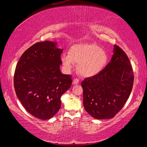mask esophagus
Listing matches in <instances>:
<instances>
[{"instance_id": "esophagus-1", "label": "esophagus", "mask_w": 147, "mask_h": 147, "mask_svg": "<svg viewBox=\"0 0 147 147\" xmlns=\"http://www.w3.org/2000/svg\"><path fill=\"white\" fill-rule=\"evenodd\" d=\"M79 83V80L78 79H74L73 80V84H78Z\"/></svg>"}]
</instances>
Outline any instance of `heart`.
I'll list each match as a JSON object with an SVG mask.
<instances>
[{
  "label": "heart",
  "mask_w": 147,
  "mask_h": 147,
  "mask_svg": "<svg viewBox=\"0 0 147 147\" xmlns=\"http://www.w3.org/2000/svg\"><path fill=\"white\" fill-rule=\"evenodd\" d=\"M108 54L96 44L79 42L72 45L69 53H64L61 61L67 71L73 68L74 63H78V71L84 78H91L99 74L107 64Z\"/></svg>",
  "instance_id": "obj_1"
}]
</instances>
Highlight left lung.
<instances>
[{"mask_svg":"<svg viewBox=\"0 0 147 147\" xmlns=\"http://www.w3.org/2000/svg\"><path fill=\"white\" fill-rule=\"evenodd\" d=\"M134 79L127 54L114 45V54L106 67L97 75L82 82L84 109L95 119L114 117L129 97Z\"/></svg>","mask_w":147,"mask_h":147,"instance_id":"1","label":"left lung"}]
</instances>
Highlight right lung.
<instances>
[{"label":"right lung","mask_w":147,"mask_h":147,"mask_svg":"<svg viewBox=\"0 0 147 147\" xmlns=\"http://www.w3.org/2000/svg\"><path fill=\"white\" fill-rule=\"evenodd\" d=\"M53 41L37 42L26 50L15 68L14 88L22 106L39 119H49L61 106V97L70 88L71 76L63 74L61 54Z\"/></svg>","instance_id":"right-lung-1"}]
</instances>
